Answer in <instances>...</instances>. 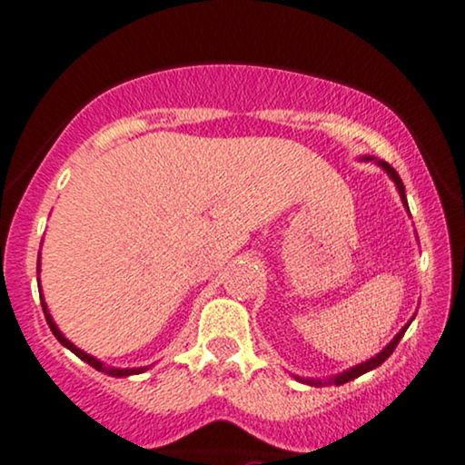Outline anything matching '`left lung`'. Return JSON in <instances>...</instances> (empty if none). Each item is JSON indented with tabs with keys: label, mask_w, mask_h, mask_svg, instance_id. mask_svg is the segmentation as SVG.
Segmentation results:
<instances>
[{
	"label": "left lung",
	"mask_w": 465,
	"mask_h": 465,
	"mask_svg": "<svg viewBox=\"0 0 465 465\" xmlns=\"http://www.w3.org/2000/svg\"><path fill=\"white\" fill-rule=\"evenodd\" d=\"M367 161H369V156H367ZM378 164L381 169H384L386 173L391 175L392 178V182H395V186H397V191H399V195H401V202H403V205L405 208H408V199H405V186H403V182H401V178H399V173L395 172V169L391 167L389 163L386 161H378ZM410 213V210H408ZM410 326V324H408ZM408 326L403 328L401 332L397 334L395 339L391 341L389 345H386L384 350L380 351L378 356H373V358H369L367 362H361V364H356V367H351V369H348V371H343V373H339V375H334V378H331V380H302V381H307V384H313V386H324V384H345V381H350V380H354V378H361L362 373H367V371H371V369H375V367H380L381 362L386 361V358H389L392 351H395V348H397V343L399 341H401V337H403V332L408 331Z\"/></svg>",
	"instance_id": "8db88e82"
}]
</instances>
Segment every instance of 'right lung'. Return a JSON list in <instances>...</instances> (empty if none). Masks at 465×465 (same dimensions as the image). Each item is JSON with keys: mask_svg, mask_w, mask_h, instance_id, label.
Returning a JSON list of instances; mask_svg holds the SVG:
<instances>
[{"mask_svg": "<svg viewBox=\"0 0 465 465\" xmlns=\"http://www.w3.org/2000/svg\"><path fill=\"white\" fill-rule=\"evenodd\" d=\"M38 268H40V262H38ZM40 301H43V296H40ZM43 311H45V317H46V324H49L51 332L55 334V339L60 341V343L64 345V348H68L70 351H73L74 356H79L81 361H85L87 364H90V367L96 369V371H103V373H107V375H114V378H126V375H137V373H143L145 369H148V367H137V369H115V367H104V364H103L101 361H96V358H94V356L85 354L84 350H79V348H76V345H73L66 337H64V334L60 332V328H57V326H55V322H53V317L49 315V309H46V304H45V302H43Z\"/></svg>", "mask_w": 465, "mask_h": 465, "instance_id": "right-lung-1", "label": "right lung"}]
</instances>
